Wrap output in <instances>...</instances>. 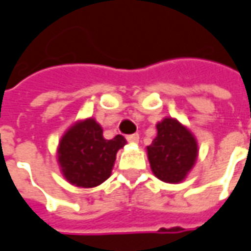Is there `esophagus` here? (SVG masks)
<instances>
[{
	"label": "esophagus",
	"instance_id": "esophagus-1",
	"mask_svg": "<svg viewBox=\"0 0 251 251\" xmlns=\"http://www.w3.org/2000/svg\"><path fill=\"white\" fill-rule=\"evenodd\" d=\"M127 140H128L129 143H138V142H139V135L138 134L128 135V136H127Z\"/></svg>",
	"mask_w": 251,
	"mask_h": 251
}]
</instances>
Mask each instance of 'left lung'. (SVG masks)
<instances>
[{"label":"left lung","instance_id":"obj_1","mask_svg":"<svg viewBox=\"0 0 251 251\" xmlns=\"http://www.w3.org/2000/svg\"><path fill=\"white\" fill-rule=\"evenodd\" d=\"M157 129L155 139L147 147L151 170L161 181L179 182L196 162V139L172 117L158 123Z\"/></svg>","mask_w":251,"mask_h":251}]
</instances>
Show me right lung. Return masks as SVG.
<instances>
[{
	"label": "right lung",
	"instance_id": "add662e5",
	"mask_svg": "<svg viewBox=\"0 0 251 251\" xmlns=\"http://www.w3.org/2000/svg\"><path fill=\"white\" fill-rule=\"evenodd\" d=\"M127 142L122 135L106 140L94 119L74 124L59 143L58 161L69 182L81 188H93L111 176L116 152Z\"/></svg>",
	"mask_w": 251,
	"mask_h": 251
}]
</instances>
